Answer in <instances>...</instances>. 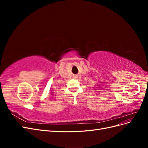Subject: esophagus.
<instances>
[{
  "instance_id": "1",
  "label": "esophagus",
  "mask_w": 148,
  "mask_h": 148,
  "mask_svg": "<svg viewBox=\"0 0 148 148\" xmlns=\"http://www.w3.org/2000/svg\"><path fill=\"white\" fill-rule=\"evenodd\" d=\"M75 77V78H77V75H75V77Z\"/></svg>"
}]
</instances>
